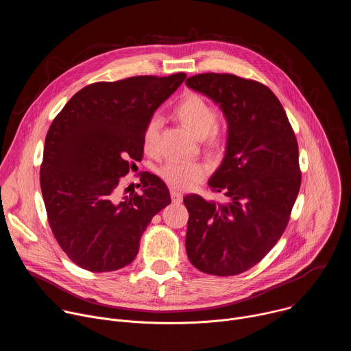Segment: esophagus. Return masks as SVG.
<instances>
[{"label":"esophagus","mask_w":351,"mask_h":351,"mask_svg":"<svg viewBox=\"0 0 351 351\" xmlns=\"http://www.w3.org/2000/svg\"><path fill=\"white\" fill-rule=\"evenodd\" d=\"M171 198H172V202L175 204H180L182 203V198H183V194L180 191H178V190H171Z\"/></svg>","instance_id":"obj_1"}]
</instances>
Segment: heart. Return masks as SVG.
I'll return each mask as SVG.
<instances>
[{
    "label": "heart",
    "instance_id": "b5f03b06",
    "mask_svg": "<svg viewBox=\"0 0 351 351\" xmlns=\"http://www.w3.org/2000/svg\"><path fill=\"white\" fill-rule=\"evenodd\" d=\"M176 117L182 125L197 138H208L211 145H218L219 134L213 130L217 123L218 114L215 108L198 94H187L176 107ZM160 117H153L148 121L144 134L143 147L147 153H154L160 133ZM207 173V168L198 162H178L171 161L160 171L161 178L173 189L184 190L202 180Z\"/></svg>",
    "mask_w": 351,
    "mask_h": 351
}]
</instances>
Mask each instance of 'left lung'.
Returning a JSON list of instances; mask_svg holds the SVG:
<instances>
[{
  "label": "left lung",
  "instance_id": "obj_1",
  "mask_svg": "<svg viewBox=\"0 0 351 351\" xmlns=\"http://www.w3.org/2000/svg\"><path fill=\"white\" fill-rule=\"evenodd\" d=\"M186 86L225 117V156L208 186L229 198L228 204L197 194L183 198L186 253L204 274L239 275L258 264L286 229L302 183L297 140L279 99L258 82L202 73Z\"/></svg>",
  "mask_w": 351,
  "mask_h": 351
}]
</instances>
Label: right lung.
<instances>
[{
    "label": "right lung",
    "mask_w": 351,
    "mask_h": 351,
    "mask_svg": "<svg viewBox=\"0 0 351 351\" xmlns=\"http://www.w3.org/2000/svg\"><path fill=\"white\" fill-rule=\"evenodd\" d=\"M184 79L175 73L88 84L49 126L41 193L57 241L80 268L111 272L129 265L148 223L171 204L167 184L149 172L140 176L141 194L118 199L115 189L130 161L141 160L148 121Z\"/></svg>",
    "instance_id": "1"
}]
</instances>
